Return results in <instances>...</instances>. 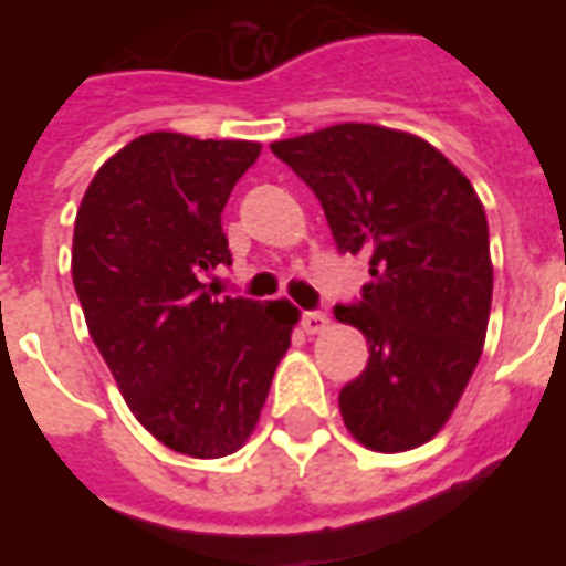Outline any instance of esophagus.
I'll return each instance as SVG.
<instances>
[{"mask_svg": "<svg viewBox=\"0 0 566 566\" xmlns=\"http://www.w3.org/2000/svg\"><path fill=\"white\" fill-rule=\"evenodd\" d=\"M331 327V318L324 315V312H303V331L308 333V336H318V333H324Z\"/></svg>", "mask_w": 566, "mask_h": 566, "instance_id": "34e87169", "label": "esophagus"}]
</instances>
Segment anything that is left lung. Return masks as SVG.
I'll use <instances>...</instances> for the list:
<instances>
[{
    "label": "left lung",
    "instance_id": "8db88e82",
    "mask_svg": "<svg viewBox=\"0 0 566 566\" xmlns=\"http://www.w3.org/2000/svg\"><path fill=\"white\" fill-rule=\"evenodd\" d=\"M324 206L336 245L367 254L357 306L367 369L339 391L348 433L373 451L424 446L446 427L485 345L494 266L470 178L421 136L336 124L272 142Z\"/></svg>",
    "mask_w": 566,
    "mask_h": 566
}]
</instances>
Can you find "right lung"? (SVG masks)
Here are the masks:
<instances>
[{
  "mask_svg": "<svg viewBox=\"0 0 566 566\" xmlns=\"http://www.w3.org/2000/svg\"><path fill=\"white\" fill-rule=\"evenodd\" d=\"M260 142L145 133L84 190L72 282L129 412L172 451L223 458L248 442L300 308L218 296L221 211Z\"/></svg>",
  "mask_w": 566,
  "mask_h": 566,
  "instance_id": "obj_1",
  "label": "right lung"
}]
</instances>
